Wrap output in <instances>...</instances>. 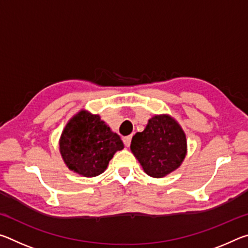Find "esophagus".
<instances>
[{
    "label": "esophagus",
    "instance_id": "34e87169",
    "mask_svg": "<svg viewBox=\"0 0 248 248\" xmlns=\"http://www.w3.org/2000/svg\"><path fill=\"white\" fill-rule=\"evenodd\" d=\"M131 139H132L131 136H128V137L124 138L123 141H124V143L125 146H130V144H131Z\"/></svg>",
    "mask_w": 248,
    "mask_h": 248
}]
</instances>
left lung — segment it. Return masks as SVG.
<instances>
[{"instance_id":"8db88e82","label":"left lung","mask_w":248,"mask_h":248,"mask_svg":"<svg viewBox=\"0 0 248 248\" xmlns=\"http://www.w3.org/2000/svg\"><path fill=\"white\" fill-rule=\"evenodd\" d=\"M130 148L146 174L161 178L182 164L187 151L186 136L170 116H155L144 131L133 136Z\"/></svg>"}]
</instances>
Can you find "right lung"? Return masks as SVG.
I'll list each match as a JSON object with an SVG mask.
<instances>
[{
	"label": "right lung",
	"instance_id": "right-lung-1",
	"mask_svg": "<svg viewBox=\"0 0 248 248\" xmlns=\"http://www.w3.org/2000/svg\"><path fill=\"white\" fill-rule=\"evenodd\" d=\"M124 143L117 133L87 111L78 112L69 121L60 139V152L65 164L85 177H95L107 169L117 151Z\"/></svg>",
	"mask_w": 248,
	"mask_h": 248
}]
</instances>
